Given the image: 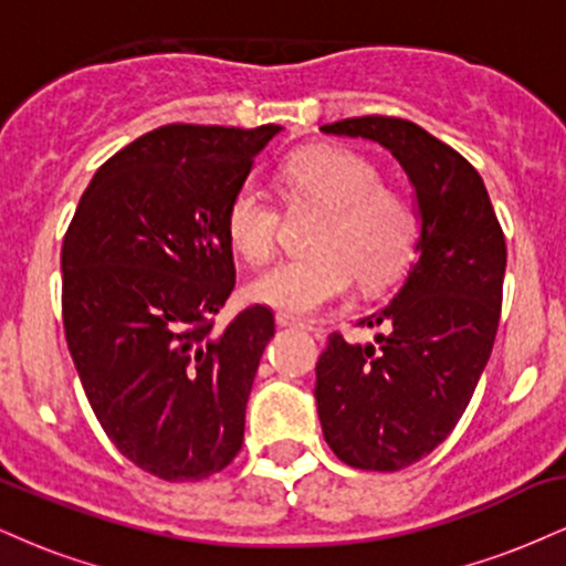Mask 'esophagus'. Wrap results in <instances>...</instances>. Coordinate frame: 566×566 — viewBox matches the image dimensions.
<instances>
[{
  "instance_id": "34e87169",
  "label": "esophagus",
  "mask_w": 566,
  "mask_h": 566,
  "mask_svg": "<svg viewBox=\"0 0 566 566\" xmlns=\"http://www.w3.org/2000/svg\"><path fill=\"white\" fill-rule=\"evenodd\" d=\"M276 324L279 327H303L301 319H295V316H290V314H282V311L276 314Z\"/></svg>"
}]
</instances>
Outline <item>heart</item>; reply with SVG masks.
<instances>
[{
    "label": "heart",
    "instance_id": "1",
    "mask_svg": "<svg viewBox=\"0 0 566 566\" xmlns=\"http://www.w3.org/2000/svg\"><path fill=\"white\" fill-rule=\"evenodd\" d=\"M292 197L329 207V218L316 233L319 252L284 258L250 282L252 301L282 314H314L354 287L380 290L415 261L420 220L415 207L382 186V175L361 154L337 146H311L295 151L282 167ZM226 233L244 261L261 263L271 255L279 233L274 199L255 184L233 191L226 207Z\"/></svg>",
    "mask_w": 566,
    "mask_h": 566
}]
</instances>
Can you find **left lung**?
<instances>
[{"label": "left lung", "mask_w": 566, "mask_h": 566, "mask_svg": "<svg viewBox=\"0 0 566 566\" xmlns=\"http://www.w3.org/2000/svg\"><path fill=\"white\" fill-rule=\"evenodd\" d=\"M322 133L380 143L407 172L420 220L418 261L359 324L373 343L333 333L316 365L324 439L343 463L399 471L452 433L495 343L505 237L482 175L415 122L356 116Z\"/></svg>", "instance_id": "8db88e82"}]
</instances>
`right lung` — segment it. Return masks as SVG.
<instances>
[{
	"label": "right lung",
	"instance_id": "right-lung-1",
	"mask_svg": "<svg viewBox=\"0 0 566 566\" xmlns=\"http://www.w3.org/2000/svg\"><path fill=\"white\" fill-rule=\"evenodd\" d=\"M279 125H167L116 151L82 193L63 239V327L97 423L165 482L223 471L274 314L212 316L237 271L226 207Z\"/></svg>",
	"mask_w": 566,
	"mask_h": 566
}]
</instances>
